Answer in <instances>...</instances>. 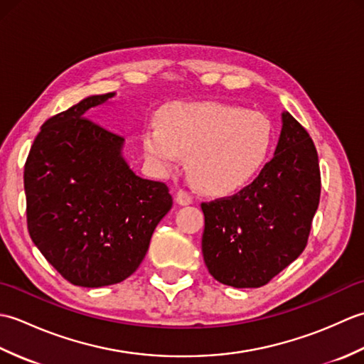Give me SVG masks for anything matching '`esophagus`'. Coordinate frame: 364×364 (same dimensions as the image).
<instances>
[{
    "label": "esophagus",
    "mask_w": 364,
    "mask_h": 364,
    "mask_svg": "<svg viewBox=\"0 0 364 364\" xmlns=\"http://www.w3.org/2000/svg\"><path fill=\"white\" fill-rule=\"evenodd\" d=\"M176 203H178V205H183V206L191 205V203H192V196L189 194L188 191L180 189V191L176 192Z\"/></svg>",
    "instance_id": "obj_1"
}]
</instances>
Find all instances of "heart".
<instances>
[{"instance_id":"heart-1","label":"heart","mask_w":364,"mask_h":364,"mask_svg":"<svg viewBox=\"0 0 364 364\" xmlns=\"http://www.w3.org/2000/svg\"><path fill=\"white\" fill-rule=\"evenodd\" d=\"M158 127L142 133V149L153 166L172 170L180 154L194 186L227 196L247 186L264 166L274 139L262 112L219 102L172 103L158 112Z\"/></svg>"}]
</instances>
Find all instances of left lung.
<instances>
[{
	"label": "left lung",
	"mask_w": 364,
	"mask_h": 364,
	"mask_svg": "<svg viewBox=\"0 0 364 364\" xmlns=\"http://www.w3.org/2000/svg\"><path fill=\"white\" fill-rule=\"evenodd\" d=\"M274 158L231 197L202 203V252L215 280L259 288L305 250L319 206L321 170L308 131L289 112Z\"/></svg>",
	"instance_id": "1"
}]
</instances>
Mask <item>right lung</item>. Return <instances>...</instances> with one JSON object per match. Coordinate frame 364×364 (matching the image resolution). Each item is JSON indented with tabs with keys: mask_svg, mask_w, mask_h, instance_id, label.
Wrapping results in <instances>:
<instances>
[{
	"mask_svg": "<svg viewBox=\"0 0 364 364\" xmlns=\"http://www.w3.org/2000/svg\"><path fill=\"white\" fill-rule=\"evenodd\" d=\"M114 95L87 97L46 120L23 175L31 239L67 282L84 288L134 274L173 203L164 183L129 168L125 139L84 117Z\"/></svg>",
	"mask_w": 364,
	"mask_h": 364,
	"instance_id": "add662e5",
	"label": "right lung"
}]
</instances>
